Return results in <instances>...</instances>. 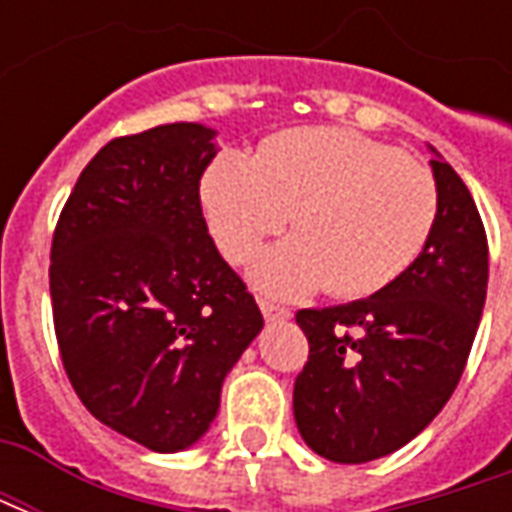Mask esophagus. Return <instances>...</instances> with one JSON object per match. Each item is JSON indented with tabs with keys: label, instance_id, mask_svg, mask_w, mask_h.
Here are the masks:
<instances>
[{
	"label": "esophagus",
	"instance_id": "esophagus-1",
	"mask_svg": "<svg viewBox=\"0 0 512 512\" xmlns=\"http://www.w3.org/2000/svg\"><path fill=\"white\" fill-rule=\"evenodd\" d=\"M260 312H263V318L266 321H288L290 318V310H285V307H279V304H274V301H260Z\"/></svg>",
	"mask_w": 512,
	"mask_h": 512
}]
</instances>
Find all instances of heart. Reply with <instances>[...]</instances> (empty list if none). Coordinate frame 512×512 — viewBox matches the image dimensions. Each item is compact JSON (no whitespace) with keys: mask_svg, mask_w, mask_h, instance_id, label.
Instances as JSON below:
<instances>
[{"mask_svg":"<svg viewBox=\"0 0 512 512\" xmlns=\"http://www.w3.org/2000/svg\"><path fill=\"white\" fill-rule=\"evenodd\" d=\"M200 202L230 263H244L290 216L296 235L249 266L252 285L279 299L321 288L337 299L373 296L406 274L439 219L428 167L334 126L268 136L255 156L222 150L202 172Z\"/></svg>","mask_w":512,"mask_h":512,"instance_id":"heart-1","label":"heart"}]
</instances>
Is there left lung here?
Instances as JSON below:
<instances>
[{
	"label": "left lung",
	"mask_w": 512,
	"mask_h": 512,
	"mask_svg": "<svg viewBox=\"0 0 512 512\" xmlns=\"http://www.w3.org/2000/svg\"><path fill=\"white\" fill-rule=\"evenodd\" d=\"M428 150L439 219L422 255L370 299L296 315L310 359L293 386V417L326 461H376L428 428L461 381L483 318V222L458 172Z\"/></svg>",
	"instance_id": "left-lung-1"
}]
</instances>
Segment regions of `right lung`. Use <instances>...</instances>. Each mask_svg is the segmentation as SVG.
Returning a JSON list of instances; mask_svg holds the SVG:
<instances>
[{"mask_svg":"<svg viewBox=\"0 0 512 512\" xmlns=\"http://www.w3.org/2000/svg\"><path fill=\"white\" fill-rule=\"evenodd\" d=\"M216 131L169 123L101 147L51 241V307L65 373L106 428L153 452L194 447L222 384L263 329L208 235L200 178Z\"/></svg>","mask_w":512,"mask_h":512,"instance_id":"obj_1","label":"right lung"}]
</instances>
